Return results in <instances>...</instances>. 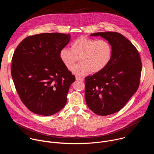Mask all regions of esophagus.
I'll use <instances>...</instances> for the list:
<instances>
[{
    "label": "esophagus",
    "instance_id": "34e87169",
    "mask_svg": "<svg viewBox=\"0 0 154 154\" xmlns=\"http://www.w3.org/2000/svg\"><path fill=\"white\" fill-rule=\"evenodd\" d=\"M75 78H76V80H80V81H82V82H83V80H84L83 78L80 77H78V76H76Z\"/></svg>",
    "mask_w": 154,
    "mask_h": 154
}]
</instances>
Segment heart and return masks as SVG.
<instances>
[{
  "label": "heart",
  "instance_id": "1",
  "mask_svg": "<svg viewBox=\"0 0 154 154\" xmlns=\"http://www.w3.org/2000/svg\"><path fill=\"white\" fill-rule=\"evenodd\" d=\"M113 55L111 44L105 39H97L80 36L71 44V49H61L60 58L68 69H71L76 75H84L92 72L96 73L106 67Z\"/></svg>",
  "mask_w": 154,
  "mask_h": 154
}]
</instances>
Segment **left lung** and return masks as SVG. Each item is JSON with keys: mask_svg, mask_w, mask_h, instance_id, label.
<instances>
[{"mask_svg": "<svg viewBox=\"0 0 154 154\" xmlns=\"http://www.w3.org/2000/svg\"><path fill=\"white\" fill-rule=\"evenodd\" d=\"M111 44L112 60L106 67L85 77V100L91 111L100 116L119 112L137 91L142 63L137 48L118 32H98Z\"/></svg>", "mask_w": 154, "mask_h": 154, "instance_id": "8db88e82", "label": "left lung"}]
</instances>
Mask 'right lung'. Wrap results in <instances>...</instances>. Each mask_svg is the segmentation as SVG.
<instances>
[{"label": "right lung", "mask_w": 154, "mask_h": 154, "mask_svg": "<svg viewBox=\"0 0 154 154\" xmlns=\"http://www.w3.org/2000/svg\"><path fill=\"white\" fill-rule=\"evenodd\" d=\"M70 38L69 34L61 33L29 36L13 54L11 72L16 90L34 113L51 116L66 103L75 77L64 66L59 53Z\"/></svg>", "instance_id": "right-lung-1"}]
</instances>
